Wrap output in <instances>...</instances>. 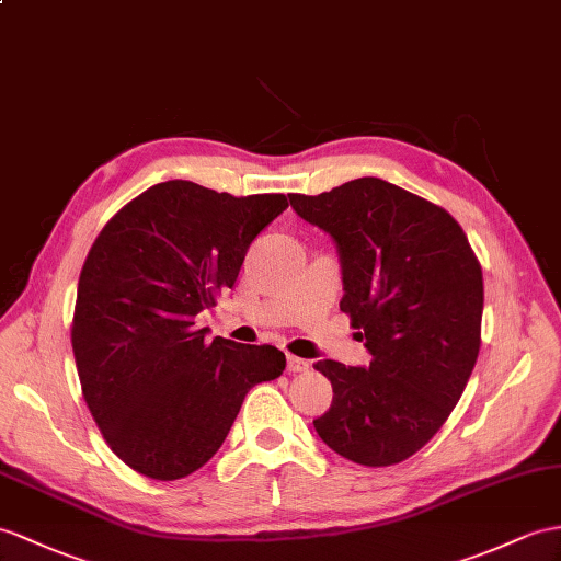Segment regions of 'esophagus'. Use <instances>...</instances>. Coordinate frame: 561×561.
<instances>
[{"mask_svg":"<svg viewBox=\"0 0 561 561\" xmlns=\"http://www.w3.org/2000/svg\"><path fill=\"white\" fill-rule=\"evenodd\" d=\"M288 371L290 374H305V371H309V362L295 357V354H288Z\"/></svg>","mask_w":561,"mask_h":561,"instance_id":"obj_1","label":"esophagus"}]
</instances>
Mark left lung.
I'll return each mask as SVG.
<instances>
[{"label": "left lung", "mask_w": 561, "mask_h": 561, "mask_svg": "<svg viewBox=\"0 0 561 561\" xmlns=\"http://www.w3.org/2000/svg\"><path fill=\"white\" fill-rule=\"evenodd\" d=\"M288 197L333 238L340 309L371 354L368 366L313 364L333 386L313 428L354 463H400L440 431L469 383L481 350V264L443 207L380 178Z\"/></svg>", "instance_id": "8db88e82"}]
</instances>
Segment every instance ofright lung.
Here are the masks:
<instances>
[{
  "label": "right lung",
  "mask_w": 561,
  "mask_h": 561,
  "mask_svg": "<svg viewBox=\"0 0 561 561\" xmlns=\"http://www.w3.org/2000/svg\"><path fill=\"white\" fill-rule=\"evenodd\" d=\"M285 209V195L167 181L94 240L78 280L73 357L92 419L130 469L157 481L197 471L244 394L283 374L280 350L209 340L195 317L233 288L252 240Z\"/></svg>",
  "instance_id": "obj_1"
}]
</instances>
